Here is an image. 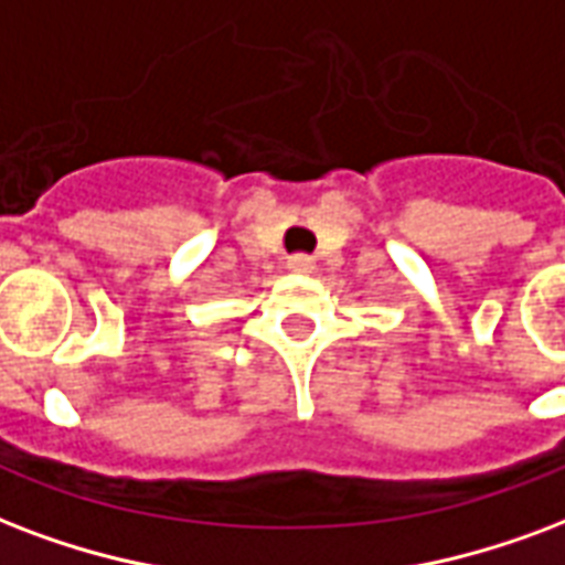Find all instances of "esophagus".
I'll return each mask as SVG.
<instances>
[{"mask_svg": "<svg viewBox=\"0 0 565 565\" xmlns=\"http://www.w3.org/2000/svg\"><path fill=\"white\" fill-rule=\"evenodd\" d=\"M287 269L299 275L313 273V257H308V254H292V257H287Z\"/></svg>", "mask_w": 565, "mask_h": 565, "instance_id": "34e87169", "label": "esophagus"}]
</instances>
